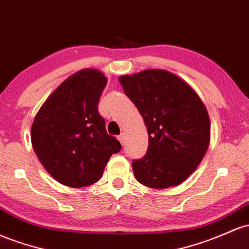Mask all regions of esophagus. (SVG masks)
Here are the masks:
<instances>
[{
    "mask_svg": "<svg viewBox=\"0 0 249 249\" xmlns=\"http://www.w3.org/2000/svg\"><path fill=\"white\" fill-rule=\"evenodd\" d=\"M124 138H125V136H124V133H120V135L118 136V139H119V142L122 144H124Z\"/></svg>",
    "mask_w": 249,
    "mask_h": 249,
    "instance_id": "obj_1",
    "label": "esophagus"
}]
</instances>
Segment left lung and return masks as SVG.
<instances>
[{"label": "left lung", "instance_id": "left-lung-1", "mask_svg": "<svg viewBox=\"0 0 249 249\" xmlns=\"http://www.w3.org/2000/svg\"><path fill=\"white\" fill-rule=\"evenodd\" d=\"M137 106L149 133L146 155L132 162L139 183L154 189L181 184L206 155L210 120L197 93L164 70H145L119 78Z\"/></svg>", "mask_w": 249, "mask_h": 249}]
</instances>
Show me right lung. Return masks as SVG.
<instances>
[{
  "instance_id": "add662e5",
  "label": "right lung",
  "mask_w": 249,
  "mask_h": 249,
  "mask_svg": "<svg viewBox=\"0 0 249 249\" xmlns=\"http://www.w3.org/2000/svg\"><path fill=\"white\" fill-rule=\"evenodd\" d=\"M107 79L85 68L47 98L32 125V144L48 174L61 184L89 187L99 181L108 160L122 145L107 135L98 103Z\"/></svg>"
}]
</instances>
